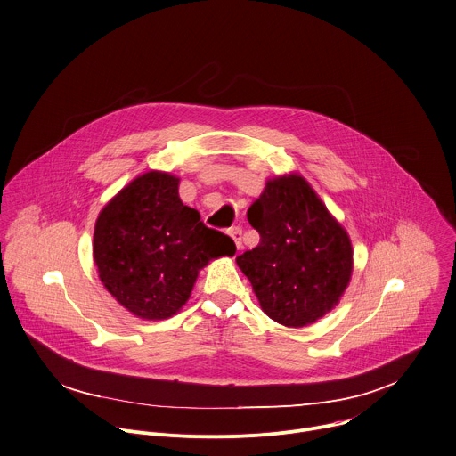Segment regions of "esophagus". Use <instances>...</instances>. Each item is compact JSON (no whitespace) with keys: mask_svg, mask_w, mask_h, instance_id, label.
<instances>
[{"mask_svg":"<svg viewBox=\"0 0 456 456\" xmlns=\"http://www.w3.org/2000/svg\"><path fill=\"white\" fill-rule=\"evenodd\" d=\"M227 232H229V236L234 240V243H236V248L240 250V248H241V236H243V231H241V227H232V229H229Z\"/></svg>","mask_w":456,"mask_h":456,"instance_id":"34e87169","label":"esophagus"}]
</instances>
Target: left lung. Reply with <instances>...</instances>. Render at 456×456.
<instances>
[{
  "mask_svg": "<svg viewBox=\"0 0 456 456\" xmlns=\"http://www.w3.org/2000/svg\"><path fill=\"white\" fill-rule=\"evenodd\" d=\"M247 218L256 248L236 257L261 309L284 327H305L332 311L350 284L348 232L298 174L268 179Z\"/></svg>",
  "mask_w": 456,
  "mask_h": 456,
  "instance_id": "obj_1",
  "label": "left lung"
}]
</instances>
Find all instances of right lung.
<instances>
[{
    "instance_id": "1",
    "label": "right lung",
    "mask_w": 456,
    "mask_h": 456,
    "mask_svg": "<svg viewBox=\"0 0 456 456\" xmlns=\"http://www.w3.org/2000/svg\"><path fill=\"white\" fill-rule=\"evenodd\" d=\"M94 263L102 286L142 320L174 316L190 298L199 272L234 241L200 222L179 199V177L149 170L124 186L99 213Z\"/></svg>"
}]
</instances>
